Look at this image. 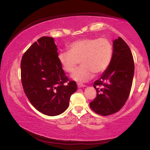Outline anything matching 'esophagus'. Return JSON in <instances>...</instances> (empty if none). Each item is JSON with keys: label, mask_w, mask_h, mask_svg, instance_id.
<instances>
[{"label": "esophagus", "mask_w": 150, "mask_h": 150, "mask_svg": "<svg viewBox=\"0 0 150 150\" xmlns=\"http://www.w3.org/2000/svg\"><path fill=\"white\" fill-rule=\"evenodd\" d=\"M77 87L78 88H82V87H85L86 86L85 85H83V84H80V83H78L77 84Z\"/></svg>", "instance_id": "1"}]
</instances>
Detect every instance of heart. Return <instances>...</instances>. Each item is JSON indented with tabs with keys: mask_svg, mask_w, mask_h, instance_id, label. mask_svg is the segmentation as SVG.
<instances>
[{
	"mask_svg": "<svg viewBox=\"0 0 150 150\" xmlns=\"http://www.w3.org/2000/svg\"><path fill=\"white\" fill-rule=\"evenodd\" d=\"M112 57V46L105 38H83L73 42L69 52L59 53L57 59L63 71L72 72L80 60L81 66L71 77L78 83H85L95 73L100 74L107 69Z\"/></svg>",
	"mask_w": 150,
	"mask_h": 150,
	"instance_id": "obj_1",
	"label": "heart"
}]
</instances>
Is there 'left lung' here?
Segmentation results:
<instances>
[{
  "label": "left lung",
  "instance_id": "obj_1",
  "mask_svg": "<svg viewBox=\"0 0 150 150\" xmlns=\"http://www.w3.org/2000/svg\"><path fill=\"white\" fill-rule=\"evenodd\" d=\"M112 57L105 71L94 83L96 97L90 103L96 113L108 116L120 110L130 95L134 74V63L130 47L118 37L113 40ZM101 85L100 89L98 87Z\"/></svg>",
  "mask_w": 150,
  "mask_h": 150
}]
</instances>
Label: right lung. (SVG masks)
I'll return each instance as SVG.
<instances>
[{"mask_svg":"<svg viewBox=\"0 0 150 150\" xmlns=\"http://www.w3.org/2000/svg\"><path fill=\"white\" fill-rule=\"evenodd\" d=\"M57 47L51 37L35 42L21 61V79L24 93L33 106L44 115L63 113L77 91L74 81H69L57 59Z\"/></svg>","mask_w":150,"mask_h":150,"instance_id":"1","label":"right lung"}]
</instances>
